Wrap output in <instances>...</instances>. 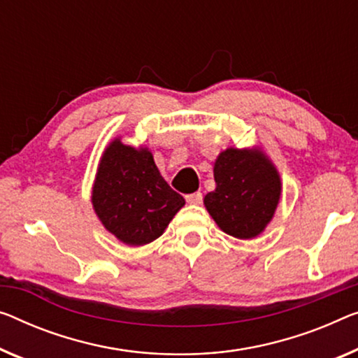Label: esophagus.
Wrapping results in <instances>:
<instances>
[{
  "instance_id": "obj_1",
  "label": "esophagus",
  "mask_w": 358,
  "mask_h": 358,
  "mask_svg": "<svg viewBox=\"0 0 358 358\" xmlns=\"http://www.w3.org/2000/svg\"><path fill=\"white\" fill-rule=\"evenodd\" d=\"M185 199H186V202H188V204L197 206V204H201V202H202V194L201 193H193V194L186 196Z\"/></svg>"
}]
</instances>
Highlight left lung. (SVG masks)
I'll use <instances>...</instances> for the list:
<instances>
[{"label":"left lung","mask_w":358,"mask_h":358,"mask_svg":"<svg viewBox=\"0 0 358 358\" xmlns=\"http://www.w3.org/2000/svg\"><path fill=\"white\" fill-rule=\"evenodd\" d=\"M217 188L204 206L222 231L252 239L271 222L281 197V178L275 164L260 148H228L213 164Z\"/></svg>","instance_id":"left-lung-1"}]
</instances>
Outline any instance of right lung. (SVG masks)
<instances>
[{"instance_id":"obj_1","label":"right lung","mask_w":358,"mask_h":358,"mask_svg":"<svg viewBox=\"0 0 358 358\" xmlns=\"http://www.w3.org/2000/svg\"><path fill=\"white\" fill-rule=\"evenodd\" d=\"M92 204L103 227L120 243L145 246L165 231L185 199L162 178L146 146L124 145L117 136L99 159Z\"/></svg>"}]
</instances>
